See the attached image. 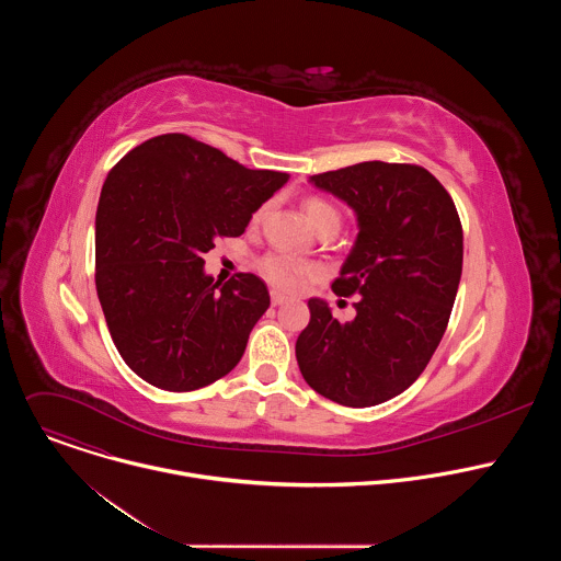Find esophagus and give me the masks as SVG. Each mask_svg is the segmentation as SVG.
<instances>
[{
	"instance_id": "1",
	"label": "esophagus",
	"mask_w": 561,
	"mask_h": 561,
	"mask_svg": "<svg viewBox=\"0 0 561 561\" xmlns=\"http://www.w3.org/2000/svg\"><path fill=\"white\" fill-rule=\"evenodd\" d=\"M271 299H273V306H282V304H286V301H288V297H286V295H282V293H277V290H273V293H271Z\"/></svg>"
}]
</instances>
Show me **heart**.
Wrapping results in <instances>:
<instances>
[{"label": "heart", "instance_id": "heart-1", "mask_svg": "<svg viewBox=\"0 0 561 561\" xmlns=\"http://www.w3.org/2000/svg\"><path fill=\"white\" fill-rule=\"evenodd\" d=\"M304 215L308 219V224L317 230L319 226H324L329 221H340V215L337 210L319 197H310L304 202ZM262 217V210L255 215V219ZM260 268L264 273V277L275 284L277 288H284V290H293L297 288L308 275H310V266L286 255V253H268L262 262H260Z\"/></svg>", "mask_w": 561, "mask_h": 561}]
</instances>
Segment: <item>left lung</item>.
Listing matches in <instances>:
<instances>
[{"mask_svg":"<svg viewBox=\"0 0 561 561\" xmlns=\"http://www.w3.org/2000/svg\"><path fill=\"white\" fill-rule=\"evenodd\" d=\"M310 184L357 217L333 290L359 299L351 322L333 317L324 299H308L297 364L331 402L375 407L404 392L444 337L461 277V221L446 188L413 164L362 162L312 175Z\"/></svg>","mask_w":561,"mask_h":561,"instance_id":"obj_1","label":"left lung"}]
</instances>
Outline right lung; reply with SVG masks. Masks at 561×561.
I'll list each match as a JSON object with an SVG mask.
<instances>
[{
    "instance_id": "right-lung-1",
    "label": "right lung",
    "mask_w": 561,
    "mask_h": 561,
    "mask_svg": "<svg viewBox=\"0 0 561 561\" xmlns=\"http://www.w3.org/2000/svg\"><path fill=\"white\" fill-rule=\"evenodd\" d=\"M288 173L251 171L182 133L152 137L108 173L95 215V286L133 373L173 390L228 375L271 306L266 284L204 273L217 237L242 234Z\"/></svg>"
}]
</instances>
